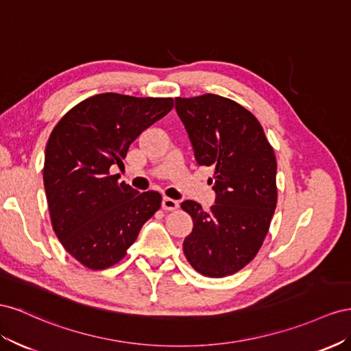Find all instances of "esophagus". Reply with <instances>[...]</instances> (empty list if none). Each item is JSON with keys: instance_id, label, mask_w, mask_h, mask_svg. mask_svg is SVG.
Masks as SVG:
<instances>
[{"instance_id": "1", "label": "esophagus", "mask_w": 351, "mask_h": 351, "mask_svg": "<svg viewBox=\"0 0 351 351\" xmlns=\"http://www.w3.org/2000/svg\"><path fill=\"white\" fill-rule=\"evenodd\" d=\"M162 207H163V210H166V212H172V210H176L179 207V203L176 202V199L165 197Z\"/></svg>"}]
</instances>
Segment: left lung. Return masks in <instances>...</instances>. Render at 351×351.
<instances>
[{
    "label": "left lung",
    "instance_id": "left-lung-1",
    "mask_svg": "<svg viewBox=\"0 0 351 351\" xmlns=\"http://www.w3.org/2000/svg\"><path fill=\"white\" fill-rule=\"evenodd\" d=\"M175 101L197 163L215 170L208 184L216 191L208 210L193 199L181 204L194 222L184 254L204 276L234 275L269 232L278 202L275 152L256 116L232 99L204 94Z\"/></svg>",
    "mask_w": 351,
    "mask_h": 351
}]
</instances>
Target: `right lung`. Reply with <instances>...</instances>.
<instances>
[{
  "instance_id": "obj_1",
  "label": "right lung",
  "mask_w": 351,
  "mask_h": 351,
  "mask_svg": "<svg viewBox=\"0 0 351 351\" xmlns=\"http://www.w3.org/2000/svg\"><path fill=\"white\" fill-rule=\"evenodd\" d=\"M172 108L173 98L106 93L76 104L54 126L43 170L49 217L66 252L85 267L119 263L162 206L160 193H138L110 169L123 167L139 134Z\"/></svg>"
}]
</instances>
